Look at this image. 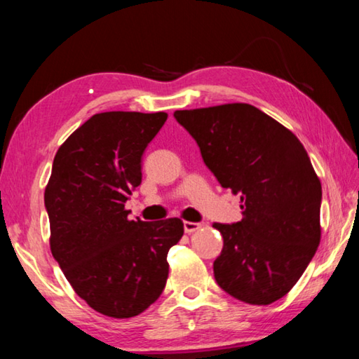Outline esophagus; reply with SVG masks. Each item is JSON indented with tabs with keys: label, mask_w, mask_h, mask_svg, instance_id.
<instances>
[{
	"label": "esophagus",
	"mask_w": 359,
	"mask_h": 359,
	"mask_svg": "<svg viewBox=\"0 0 359 359\" xmlns=\"http://www.w3.org/2000/svg\"><path fill=\"white\" fill-rule=\"evenodd\" d=\"M199 228H201V224H199V223H194V222H185L184 223V229H185V233H188V234L194 233V231H198Z\"/></svg>",
	"instance_id": "34e87169"
}]
</instances>
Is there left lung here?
Returning a JSON list of instances; mask_svg holds the SVG:
<instances>
[{
	"label": "left lung",
	"instance_id": "obj_1",
	"mask_svg": "<svg viewBox=\"0 0 359 359\" xmlns=\"http://www.w3.org/2000/svg\"><path fill=\"white\" fill-rule=\"evenodd\" d=\"M223 188L241 196L242 220L214 223L223 236L214 276L255 306L280 299L320 245L321 184L293 133L252 104L175 111Z\"/></svg>",
	"mask_w": 359,
	"mask_h": 359
}]
</instances>
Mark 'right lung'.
Here are the masks:
<instances>
[{
	"label": "right lung",
	"instance_id": "1",
	"mask_svg": "<svg viewBox=\"0 0 359 359\" xmlns=\"http://www.w3.org/2000/svg\"><path fill=\"white\" fill-rule=\"evenodd\" d=\"M166 112L95 114L60 145L44 193L50 250L79 297L112 318H131L165 290L168 252L184 222L128 220L142 154Z\"/></svg>",
	"mask_w": 359,
	"mask_h": 359
}]
</instances>
